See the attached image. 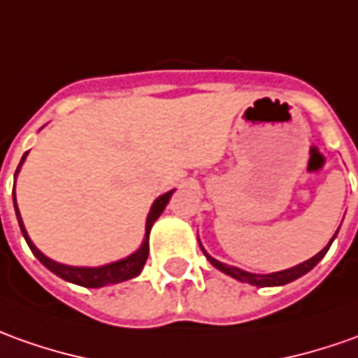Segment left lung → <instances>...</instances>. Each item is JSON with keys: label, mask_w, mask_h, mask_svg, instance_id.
<instances>
[{"label": "left lung", "mask_w": 358, "mask_h": 358, "mask_svg": "<svg viewBox=\"0 0 358 358\" xmlns=\"http://www.w3.org/2000/svg\"><path fill=\"white\" fill-rule=\"evenodd\" d=\"M337 235V233H335ZM335 239V237H333ZM333 239L329 241V245L325 247V249L322 250V252H317L315 257H312L310 261L301 262V264H298V266H294V268H288V271H282V272H272V274H250V272H245V271H239V268H235V266H229V264H223V262L215 261V259H211L210 255L206 252V257H208V261L215 266V268H220L221 272H225V274H229V276H233V278H237V280L241 282H249V284H252V286H282V284H288V282L296 280V278H300V276H303L306 272H310L317 264V262L322 261L323 257H325V252L329 250V247H331Z\"/></svg>", "instance_id": "obj_1"}]
</instances>
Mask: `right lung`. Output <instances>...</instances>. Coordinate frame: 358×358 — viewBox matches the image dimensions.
Wrapping results in <instances>:
<instances>
[{
	"label": "right lung",
	"mask_w": 358,
	"mask_h": 358,
	"mask_svg": "<svg viewBox=\"0 0 358 358\" xmlns=\"http://www.w3.org/2000/svg\"><path fill=\"white\" fill-rule=\"evenodd\" d=\"M25 157H27V152L23 155L21 162H19L15 174L19 172V169H21V164H23ZM170 196H172V192L164 194V196H160V198L152 203V210H150V213H148V217H147V235H145V241H143L141 249H138L137 252H133V255L127 257V259H123V261L111 262V264L99 266V268H78V266H66V264H58V262L46 259L45 255H43V252L33 245V241L29 239V235H27L25 227H23V221H21V215H19V210H17L15 192H13V203H15V213H17V221H19V227H21V233H23V237H25L29 249L33 250V255H35L36 259L45 264L48 271L55 272L57 276L64 278V280L74 282V284H78V286H86V288H101V286H108V284H117V282L129 280V278L137 276L138 272L143 271V266H145V262H147V257H148V231H150V227H152V223L159 220V215L162 213V210H164V206L169 203Z\"/></svg>",
	"instance_id": "obj_1"
}]
</instances>
